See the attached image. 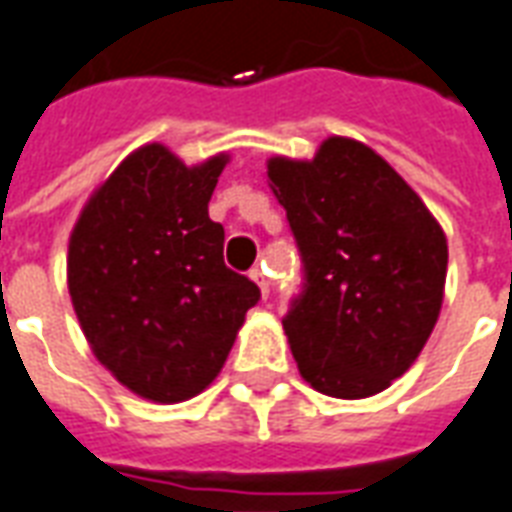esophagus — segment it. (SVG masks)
<instances>
[{"instance_id": "1", "label": "esophagus", "mask_w": 512, "mask_h": 512, "mask_svg": "<svg viewBox=\"0 0 512 512\" xmlns=\"http://www.w3.org/2000/svg\"><path fill=\"white\" fill-rule=\"evenodd\" d=\"M248 275H251L253 283H256V286L261 288V297H264V299L270 297V283H267V275H264V267H253V270L248 272Z\"/></svg>"}]
</instances>
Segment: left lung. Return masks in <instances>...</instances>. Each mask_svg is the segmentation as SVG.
I'll return each instance as SVG.
<instances>
[{
  "instance_id": "obj_1",
  "label": "left lung",
  "mask_w": 512,
  "mask_h": 512,
  "mask_svg": "<svg viewBox=\"0 0 512 512\" xmlns=\"http://www.w3.org/2000/svg\"><path fill=\"white\" fill-rule=\"evenodd\" d=\"M267 178L302 256L283 329L302 378L364 399L405 375L443 305L448 242L388 161L329 137L313 161L270 159Z\"/></svg>"
}]
</instances>
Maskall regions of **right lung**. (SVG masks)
Listing matches in <instances>:
<instances>
[{"instance_id":"right-lung-1","label":"right lung","mask_w":512,"mask_h":512,"mask_svg":"<svg viewBox=\"0 0 512 512\" xmlns=\"http://www.w3.org/2000/svg\"><path fill=\"white\" fill-rule=\"evenodd\" d=\"M226 156L186 167L145 145L105 180L69 237V297L96 359L153 402L197 397L224 367L259 286L224 264L210 221Z\"/></svg>"}]
</instances>
